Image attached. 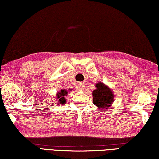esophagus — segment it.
I'll return each mask as SVG.
<instances>
[{"label": "esophagus", "mask_w": 159, "mask_h": 159, "mask_svg": "<svg viewBox=\"0 0 159 159\" xmlns=\"http://www.w3.org/2000/svg\"><path fill=\"white\" fill-rule=\"evenodd\" d=\"M77 89H78V90H80V91L84 90V83H82V82H80V83H78L77 84Z\"/></svg>", "instance_id": "1"}]
</instances>
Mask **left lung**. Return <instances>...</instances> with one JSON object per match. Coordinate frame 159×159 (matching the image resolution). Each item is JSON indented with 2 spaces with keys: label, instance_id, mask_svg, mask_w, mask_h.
I'll use <instances>...</instances> for the list:
<instances>
[{
  "label": "left lung",
  "instance_id": "1",
  "mask_svg": "<svg viewBox=\"0 0 159 159\" xmlns=\"http://www.w3.org/2000/svg\"><path fill=\"white\" fill-rule=\"evenodd\" d=\"M96 89L93 92V101L99 109H108L114 102V93L102 82L95 84Z\"/></svg>",
  "mask_w": 159,
  "mask_h": 159
}]
</instances>
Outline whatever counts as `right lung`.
Masks as SVG:
<instances>
[{"instance_id":"right-lung-1","label":"right lung","mask_w":159,"mask_h":159,"mask_svg":"<svg viewBox=\"0 0 159 159\" xmlns=\"http://www.w3.org/2000/svg\"><path fill=\"white\" fill-rule=\"evenodd\" d=\"M68 91H72V89H69L68 90L66 89H61L60 91L58 92L56 95V98L58 100V103L60 105H64L66 103V99L64 97L67 95L69 92Z\"/></svg>"}]
</instances>
